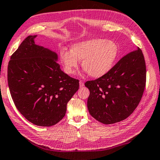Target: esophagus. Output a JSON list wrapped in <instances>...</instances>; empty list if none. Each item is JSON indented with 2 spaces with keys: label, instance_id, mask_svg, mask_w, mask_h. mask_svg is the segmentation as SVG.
Segmentation results:
<instances>
[{
  "label": "esophagus",
  "instance_id": "esophagus-1",
  "mask_svg": "<svg viewBox=\"0 0 160 160\" xmlns=\"http://www.w3.org/2000/svg\"><path fill=\"white\" fill-rule=\"evenodd\" d=\"M79 86H80V88H82L84 86V83H83V81H80L79 82Z\"/></svg>",
  "mask_w": 160,
  "mask_h": 160
}]
</instances>
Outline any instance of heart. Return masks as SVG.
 I'll list each match as a JSON object with an SVG mask.
<instances>
[{
    "instance_id": "1",
    "label": "heart",
    "mask_w": 160,
    "mask_h": 160,
    "mask_svg": "<svg viewBox=\"0 0 160 160\" xmlns=\"http://www.w3.org/2000/svg\"><path fill=\"white\" fill-rule=\"evenodd\" d=\"M118 55V47L113 41L92 38L72 45L71 50L62 49L60 58L67 74H72L82 60L83 68L89 75L99 78L112 69Z\"/></svg>"
}]
</instances>
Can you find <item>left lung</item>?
<instances>
[{
	"instance_id": "8db88e82",
	"label": "left lung",
	"mask_w": 160,
	"mask_h": 160,
	"mask_svg": "<svg viewBox=\"0 0 160 160\" xmlns=\"http://www.w3.org/2000/svg\"><path fill=\"white\" fill-rule=\"evenodd\" d=\"M146 83L142 50L124 55L107 74L85 86L90 91L87 107L91 115L105 124L123 121L138 105Z\"/></svg>"
}]
</instances>
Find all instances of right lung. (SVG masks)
Returning a JSON list of instances; mask_svg holds the SVG:
<instances>
[{"mask_svg":"<svg viewBox=\"0 0 160 160\" xmlns=\"http://www.w3.org/2000/svg\"><path fill=\"white\" fill-rule=\"evenodd\" d=\"M36 36H27L11 55L8 86L17 109L28 121L51 127L65 115L79 82L62 71L57 53L35 43Z\"/></svg>","mask_w":160,"mask_h":160,"instance_id":"right-lung-1","label":"right lung"}]
</instances>
